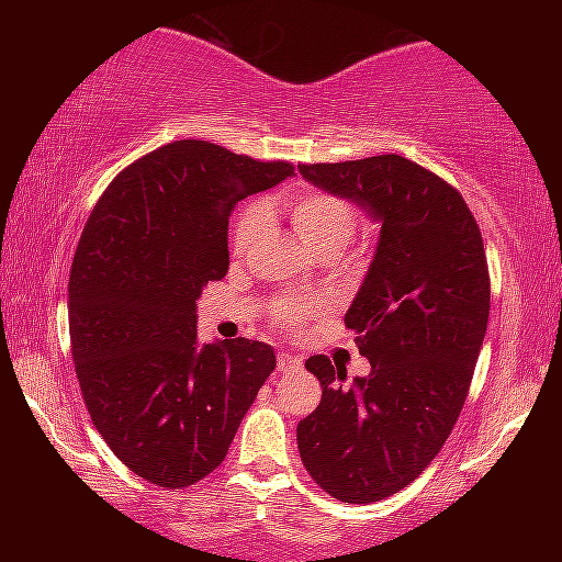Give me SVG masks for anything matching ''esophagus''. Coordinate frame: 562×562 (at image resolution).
Masks as SVG:
<instances>
[{"label":"esophagus","mask_w":562,"mask_h":562,"mask_svg":"<svg viewBox=\"0 0 562 562\" xmlns=\"http://www.w3.org/2000/svg\"><path fill=\"white\" fill-rule=\"evenodd\" d=\"M276 366H279L281 373H294L302 368V358L299 356H291V352H279V360H276Z\"/></svg>","instance_id":"obj_1"}]
</instances>
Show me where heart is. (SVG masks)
Returning <instances> with one entry per match:
<instances>
[{"mask_svg": "<svg viewBox=\"0 0 562 562\" xmlns=\"http://www.w3.org/2000/svg\"><path fill=\"white\" fill-rule=\"evenodd\" d=\"M286 217L294 227L299 240L312 252L337 250L340 252L356 233L358 212L348 199L327 194V191H306V194L291 196L283 206ZM266 227V212L258 204L240 212L233 227V250L245 256L258 243ZM304 317V306L281 304V319L296 322Z\"/></svg>", "mask_w": 562, "mask_h": 562, "instance_id": "1", "label": "heart"}]
</instances>
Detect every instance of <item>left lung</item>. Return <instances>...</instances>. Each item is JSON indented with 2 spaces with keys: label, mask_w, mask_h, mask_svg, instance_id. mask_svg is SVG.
<instances>
[{
  "label": "left lung",
  "mask_w": 562,
  "mask_h": 562,
  "mask_svg": "<svg viewBox=\"0 0 562 562\" xmlns=\"http://www.w3.org/2000/svg\"><path fill=\"white\" fill-rule=\"evenodd\" d=\"M379 225V243L345 325L371 373L306 360L322 402L299 422L302 463L329 496L381 502L417 479L452 432L488 325L481 229L450 183L402 156L299 166Z\"/></svg>",
  "instance_id": "1"
}]
</instances>
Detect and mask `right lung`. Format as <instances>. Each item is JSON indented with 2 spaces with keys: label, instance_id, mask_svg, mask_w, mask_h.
I'll return each mask as SVG.
<instances>
[{
  "label": "right lung",
  "instance_id": "add662e5",
  "mask_svg": "<svg viewBox=\"0 0 562 562\" xmlns=\"http://www.w3.org/2000/svg\"><path fill=\"white\" fill-rule=\"evenodd\" d=\"M294 176L206 140H176L125 168L76 248L68 329L91 422L160 488L202 481L276 368L271 345L196 340V302L229 268L235 204Z\"/></svg>",
  "mask_w": 562,
  "mask_h": 562
}]
</instances>
